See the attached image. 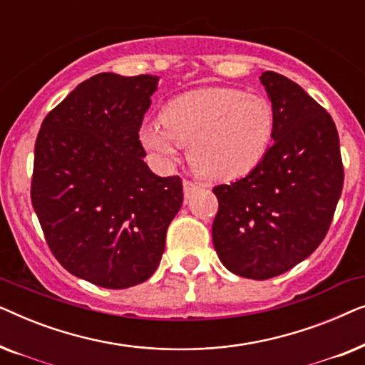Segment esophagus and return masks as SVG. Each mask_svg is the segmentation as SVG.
<instances>
[{
	"label": "esophagus",
	"mask_w": 365,
	"mask_h": 365,
	"mask_svg": "<svg viewBox=\"0 0 365 365\" xmlns=\"http://www.w3.org/2000/svg\"><path fill=\"white\" fill-rule=\"evenodd\" d=\"M182 186H184V196H186V197H191L192 194L197 191L199 184H197V182H194V181H189V179H184Z\"/></svg>",
	"instance_id": "1"
}]
</instances>
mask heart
I'll list each match as a JSON object with an SVG mask.
<instances>
[{
	"mask_svg": "<svg viewBox=\"0 0 365 365\" xmlns=\"http://www.w3.org/2000/svg\"><path fill=\"white\" fill-rule=\"evenodd\" d=\"M163 123L141 131V141L163 161H174L179 146L196 173L231 181L254 171L276 134V111L261 94L234 88H201L168 103Z\"/></svg>",
	"mask_w": 365,
	"mask_h": 365,
	"instance_id": "heart-1",
	"label": "heart"
}]
</instances>
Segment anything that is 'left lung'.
Returning <instances> with one entry per match:
<instances>
[{
    "label": "left lung",
    "mask_w": 365,
    "mask_h": 365,
    "mask_svg": "<svg viewBox=\"0 0 365 365\" xmlns=\"http://www.w3.org/2000/svg\"><path fill=\"white\" fill-rule=\"evenodd\" d=\"M259 79L276 111L274 144L246 178L212 189L219 201L212 242L229 271L266 281L324 241L344 166L331 114L282 74L266 71Z\"/></svg>",
    "instance_id": "left-lung-1"
}]
</instances>
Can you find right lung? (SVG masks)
Masks as SVG:
<instances>
[{"instance_id": "obj_1", "label": "right lung", "mask_w": 365, "mask_h": 365, "mask_svg": "<svg viewBox=\"0 0 365 365\" xmlns=\"http://www.w3.org/2000/svg\"><path fill=\"white\" fill-rule=\"evenodd\" d=\"M158 78L101 73L48 113L34 144L31 202L59 264L84 281H148L182 206L179 176L159 178L139 141Z\"/></svg>"}]
</instances>
